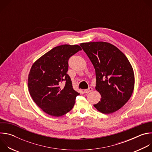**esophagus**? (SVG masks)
Listing matches in <instances>:
<instances>
[{"instance_id":"esophagus-1","label":"esophagus","mask_w":152,"mask_h":152,"mask_svg":"<svg viewBox=\"0 0 152 152\" xmlns=\"http://www.w3.org/2000/svg\"><path fill=\"white\" fill-rule=\"evenodd\" d=\"M93 91V88H92L91 87H90V88H88V89L84 90V93H90V92H91V91Z\"/></svg>"}]
</instances>
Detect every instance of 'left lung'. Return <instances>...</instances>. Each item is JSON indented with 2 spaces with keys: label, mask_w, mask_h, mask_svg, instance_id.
<instances>
[{
  "label": "left lung",
  "mask_w": 152,
  "mask_h": 152,
  "mask_svg": "<svg viewBox=\"0 0 152 152\" xmlns=\"http://www.w3.org/2000/svg\"><path fill=\"white\" fill-rule=\"evenodd\" d=\"M96 70V90L100 101L94 106L103 114L113 113L131 98L135 84L133 68L124 54L109 42L81 43Z\"/></svg>",
  "instance_id": "left-lung-1"
}]
</instances>
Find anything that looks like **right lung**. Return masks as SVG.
Listing matches in <instances>:
<instances>
[{
  "mask_svg": "<svg viewBox=\"0 0 152 152\" xmlns=\"http://www.w3.org/2000/svg\"><path fill=\"white\" fill-rule=\"evenodd\" d=\"M81 50L78 45L56 46L33 64L28 79L29 91L34 102L46 114L60 117L75 105L79 93L73 90L67 73L68 61ZM62 82L64 84L61 86Z\"/></svg>",
  "mask_w": 152,
  "mask_h": 152,
  "instance_id": "right-lung-1",
  "label": "right lung"
}]
</instances>
